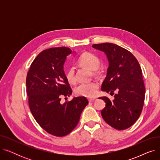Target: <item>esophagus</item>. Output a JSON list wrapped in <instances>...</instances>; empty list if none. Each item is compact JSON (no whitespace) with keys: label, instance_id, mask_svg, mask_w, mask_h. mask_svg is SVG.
Segmentation results:
<instances>
[{"label":"esophagus","instance_id":"esophagus-1","mask_svg":"<svg viewBox=\"0 0 160 160\" xmlns=\"http://www.w3.org/2000/svg\"><path fill=\"white\" fill-rule=\"evenodd\" d=\"M96 99V98H88V101L89 102H93Z\"/></svg>","mask_w":160,"mask_h":160}]
</instances>
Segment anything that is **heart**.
<instances>
[{
	"label": "heart",
	"mask_w": 160,
	"mask_h": 160,
	"mask_svg": "<svg viewBox=\"0 0 160 160\" xmlns=\"http://www.w3.org/2000/svg\"><path fill=\"white\" fill-rule=\"evenodd\" d=\"M78 63L83 67H86L91 71H94L95 74H98V67L100 65V59L95 54L90 52H83L82 54L78 60ZM66 78L69 83H73L76 81L74 74V69L73 67H69L65 73ZM98 88V84L96 82H91L89 83H81L77 88H76L74 91L77 95L86 97H92L97 95Z\"/></svg>",
	"instance_id": "heart-1"
}]
</instances>
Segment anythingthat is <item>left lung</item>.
<instances>
[{"label": "left lung", "mask_w": 160, "mask_h": 160, "mask_svg": "<svg viewBox=\"0 0 160 160\" xmlns=\"http://www.w3.org/2000/svg\"><path fill=\"white\" fill-rule=\"evenodd\" d=\"M92 47L104 52L109 62L102 91L111 95L118 92L113 101L100 98L106 103L101 111L102 118L115 129H127L138 119L144 104L145 88L139 63L130 52L117 45L104 43Z\"/></svg>", "instance_id": "obj_1"}]
</instances>
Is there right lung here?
Here are the masks:
<instances>
[{"instance_id": "1", "label": "right lung", "mask_w": 160, "mask_h": 160, "mask_svg": "<svg viewBox=\"0 0 160 160\" xmlns=\"http://www.w3.org/2000/svg\"><path fill=\"white\" fill-rule=\"evenodd\" d=\"M72 52L65 47L43 50L32 63L27 77V93L33 117L42 128L57 137L73 130L88 104L85 97L61 103L62 97L72 94L63 70L67 56Z\"/></svg>"}]
</instances>
